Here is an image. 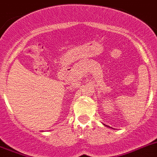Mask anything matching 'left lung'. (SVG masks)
I'll use <instances>...</instances> for the list:
<instances>
[{"mask_svg": "<svg viewBox=\"0 0 157 157\" xmlns=\"http://www.w3.org/2000/svg\"><path fill=\"white\" fill-rule=\"evenodd\" d=\"M105 126H106V125H105ZM108 127H109V126H108Z\"/></svg>", "mask_w": 157, "mask_h": 157, "instance_id": "1", "label": "left lung"}]
</instances>
